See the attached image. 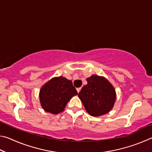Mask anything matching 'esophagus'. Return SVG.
Masks as SVG:
<instances>
[{
	"instance_id": "obj_1",
	"label": "esophagus",
	"mask_w": 152,
	"mask_h": 152,
	"mask_svg": "<svg viewBox=\"0 0 152 152\" xmlns=\"http://www.w3.org/2000/svg\"><path fill=\"white\" fill-rule=\"evenodd\" d=\"M76 90H77V92H78V93H79L80 91V90H81V88H78Z\"/></svg>"
}]
</instances>
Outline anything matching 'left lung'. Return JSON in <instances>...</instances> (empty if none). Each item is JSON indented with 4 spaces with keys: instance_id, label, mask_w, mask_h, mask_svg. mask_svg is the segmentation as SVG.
Instances as JSON below:
<instances>
[{
    "instance_id": "left-lung-1",
    "label": "left lung",
    "mask_w": 152,
    "mask_h": 152,
    "mask_svg": "<svg viewBox=\"0 0 152 152\" xmlns=\"http://www.w3.org/2000/svg\"><path fill=\"white\" fill-rule=\"evenodd\" d=\"M78 96L89 115L99 117L107 114L114 106L116 92L114 87L104 77L92 75L86 79Z\"/></svg>"
}]
</instances>
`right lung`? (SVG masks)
Returning a JSON list of instances; mask_svg holds the SVG:
<instances>
[{
    "instance_id": "add662e5",
    "label": "right lung",
    "mask_w": 152,
    "mask_h": 152,
    "mask_svg": "<svg viewBox=\"0 0 152 152\" xmlns=\"http://www.w3.org/2000/svg\"><path fill=\"white\" fill-rule=\"evenodd\" d=\"M77 94L71 80L63 76L55 77L46 82L41 88V105L45 111L58 114L63 111L68 101Z\"/></svg>"
}]
</instances>
